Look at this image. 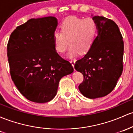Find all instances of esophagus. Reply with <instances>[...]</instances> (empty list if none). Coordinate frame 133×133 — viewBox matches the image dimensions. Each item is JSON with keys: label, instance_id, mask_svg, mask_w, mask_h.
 I'll return each mask as SVG.
<instances>
[{"label": "esophagus", "instance_id": "1", "mask_svg": "<svg viewBox=\"0 0 133 133\" xmlns=\"http://www.w3.org/2000/svg\"><path fill=\"white\" fill-rule=\"evenodd\" d=\"M70 62H71V64H72V66H74V64H75V62H76V61L75 60H71V61H70Z\"/></svg>", "mask_w": 133, "mask_h": 133}]
</instances>
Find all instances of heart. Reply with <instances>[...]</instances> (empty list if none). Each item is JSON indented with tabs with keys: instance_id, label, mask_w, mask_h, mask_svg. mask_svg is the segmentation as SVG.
Instances as JSON below:
<instances>
[{
	"instance_id": "heart-1",
	"label": "heart",
	"mask_w": 133,
	"mask_h": 133,
	"mask_svg": "<svg viewBox=\"0 0 133 133\" xmlns=\"http://www.w3.org/2000/svg\"><path fill=\"white\" fill-rule=\"evenodd\" d=\"M97 32V23L93 17H69L61 25V32L54 33L55 50L64 54L69 43L71 46L69 57H74L79 53L85 54L92 46Z\"/></svg>"
}]
</instances>
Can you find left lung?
Returning a JSON list of instances; mask_svg holds the SVG:
<instances>
[{
  "instance_id": "8db88e82",
  "label": "left lung",
  "mask_w": 133,
  "mask_h": 133,
  "mask_svg": "<svg viewBox=\"0 0 133 133\" xmlns=\"http://www.w3.org/2000/svg\"><path fill=\"white\" fill-rule=\"evenodd\" d=\"M98 35L82 59L74 64L84 76L79 90L83 95L94 99L105 97L116 87L123 70L124 42L114 21L95 16Z\"/></svg>"
}]
</instances>
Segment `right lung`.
Returning <instances> with one entry per match:
<instances>
[{
  "label": "right lung",
  "instance_id": "right-lung-1",
  "mask_svg": "<svg viewBox=\"0 0 133 133\" xmlns=\"http://www.w3.org/2000/svg\"><path fill=\"white\" fill-rule=\"evenodd\" d=\"M57 26L55 17L30 19L12 31L7 43L11 78L19 92L31 102L52 100L61 79L74 71L55 50L53 35Z\"/></svg>",
  "mask_w": 133,
  "mask_h": 133
}]
</instances>
